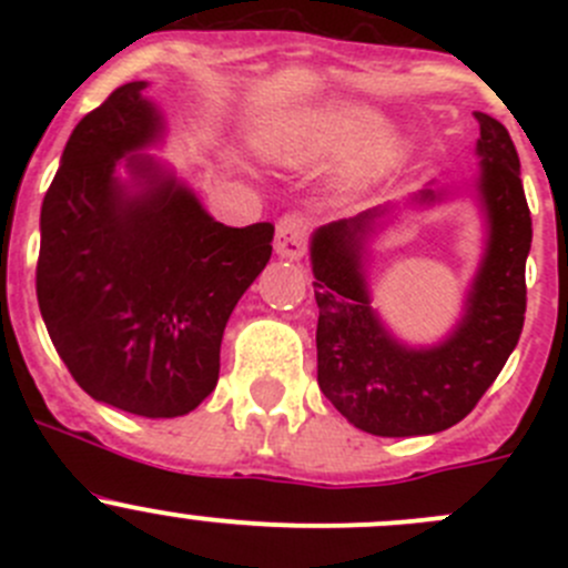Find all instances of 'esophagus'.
<instances>
[{"instance_id":"esophagus-1","label":"esophagus","mask_w":568,"mask_h":568,"mask_svg":"<svg viewBox=\"0 0 568 568\" xmlns=\"http://www.w3.org/2000/svg\"><path fill=\"white\" fill-rule=\"evenodd\" d=\"M307 225L302 214H285L277 222V236H274V252L285 261H300L305 255Z\"/></svg>"}]
</instances>
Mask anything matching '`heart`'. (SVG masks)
Wrapping results in <instances>:
<instances>
[{"label":"heart","instance_id":"1","mask_svg":"<svg viewBox=\"0 0 568 568\" xmlns=\"http://www.w3.org/2000/svg\"><path fill=\"white\" fill-rule=\"evenodd\" d=\"M382 123L379 109L365 101L329 99L263 125L255 148L285 168H321L341 159L329 192L335 203L354 205L398 175L412 156L409 136Z\"/></svg>","mask_w":568,"mask_h":568}]
</instances>
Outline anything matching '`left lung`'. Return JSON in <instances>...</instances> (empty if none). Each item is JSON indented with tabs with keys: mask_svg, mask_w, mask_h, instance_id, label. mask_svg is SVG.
Here are the masks:
<instances>
[{
	"mask_svg": "<svg viewBox=\"0 0 568 568\" xmlns=\"http://www.w3.org/2000/svg\"><path fill=\"white\" fill-rule=\"evenodd\" d=\"M478 120V175L469 183L484 216V252L464 296L462 318L443 341L409 346L376 311L368 283L371 244L398 203L329 222L311 239L318 305V387L359 432L420 437L464 420L517 348L525 324V261L532 227L519 156L506 125ZM448 189H420L406 209H432Z\"/></svg>",
	"mask_w": 568,
	"mask_h": 568,
	"instance_id": "obj_1",
	"label": "left lung"
}]
</instances>
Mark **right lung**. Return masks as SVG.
<instances>
[{
  "instance_id": "obj_1",
  "label": "right lung",
  "mask_w": 568,
  "mask_h": 568,
  "mask_svg": "<svg viewBox=\"0 0 568 568\" xmlns=\"http://www.w3.org/2000/svg\"><path fill=\"white\" fill-rule=\"evenodd\" d=\"M129 82L84 114L40 209L38 305L84 393L181 417L216 387L225 324L274 225L227 227L156 156L164 112Z\"/></svg>"
}]
</instances>
